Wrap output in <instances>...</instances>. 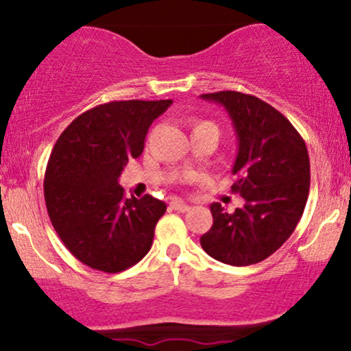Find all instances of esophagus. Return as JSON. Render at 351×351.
I'll use <instances>...</instances> for the list:
<instances>
[{
	"mask_svg": "<svg viewBox=\"0 0 351 351\" xmlns=\"http://www.w3.org/2000/svg\"><path fill=\"white\" fill-rule=\"evenodd\" d=\"M171 208L175 209V211H180V213H186V211H189L188 204L183 203V201H178V199L171 201Z\"/></svg>",
	"mask_w": 351,
	"mask_h": 351,
	"instance_id": "1",
	"label": "esophagus"
}]
</instances>
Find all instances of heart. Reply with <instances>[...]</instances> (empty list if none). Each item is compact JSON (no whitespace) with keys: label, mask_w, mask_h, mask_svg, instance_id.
Wrapping results in <instances>:
<instances>
[{"label":"heart","mask_w":351,"mask_h":351,"mask_svg":"<svg viewBox=\"0 0 351 351\" xmlns=\"http://www.w3.org/2000/svg\"><path fill=\"white\" fill-rule=\"evenodd\" d=\"M215 128V130L217 132V128H216V125L213 123V122H208V120H193L191 122V128H193V132L195 130H199V128Z\"/></svg>","instance_id":"b5f03b06"}]
</instances>
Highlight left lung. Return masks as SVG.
<instances>
[{
    "label": "left lung",
    "instance_id": "8db88e82",
    "mask_svg": "<svg viewBox=\"0 0 351 351\" xmlns=\"http://www.w3.org/2000/svg\"><path fill=\"white\" fill-rule=\"evenodd\" d=\"M231 117L239 142L232 193L245 199L232 215L211 204L213 226L201 247L229 265L267 259L291 237L304 215L310 188V160L295 127L264 100L236 90L203 94Z\"/></svg>",
    "mask_w": 351,
    "mask_h": 351
}]
</instances>
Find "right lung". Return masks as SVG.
<instances>
[{"label": "right lung", "mask_w": 351, "mask_h": 351, "mask_svg": "<svg viewBox=\"0 0 351 351\" xmlns=\"http://www.w3.org/2000/svg\"><path fill=\"white\" fill-rule=\"evenodd\" d=\"M171 100H114L84 112L60 134L44 175L49 219L80 263L122 272L150 251L163 201L125 198L119 176Z\"/></svg>", "instance_id": "1"}]
</instances>
